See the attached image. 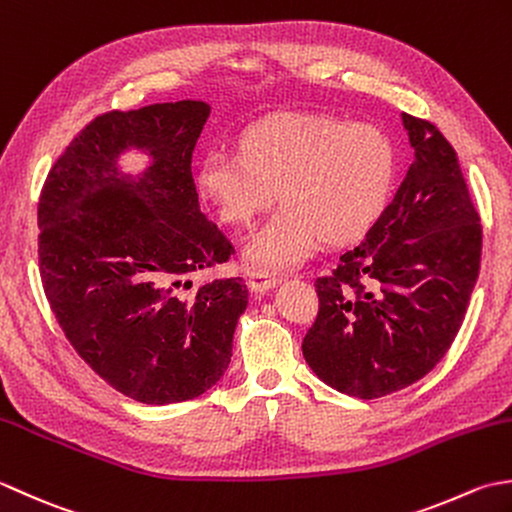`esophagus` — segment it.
<instances>
[{
    "mask_svg": "<svg viewBox=\"0 0 512 512\" xmlns=\"http://www.w3.org/2000/svg\"><path fill=\"white\" fill-rule=\"evenodd\" d=\"M247 285L252 291H256V294H263V291L271 289L276 283L278 278L274 274H269V271H258V269H247Z\"/></svg>",
    "mask_w": 512,
    "mask_h": 512,
    "instance_id": "1",
    "label": "esophagus"
}]
</instances>
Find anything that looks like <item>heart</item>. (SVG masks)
I'll return each instance as SVG.
<instances>
[{"label": "heart", "instance_id": "b5f03b06", "mask_svg": "<svg viewBox=\"0 0 512 512\" xmlns=\"http://www.w3.org/2000/svg\"><path fill=\"white\" fill-rule=\"evenodd\" d=\"M395 152L373 125L280 114L254 125L241 150H210L198 190L227 225L243 227L276 201L285 205L245 245L252 263L294 267L318 236L340 245L360 238L389 203Z\"/></svg>", "mask_w": 512, "mask_h": 512}]
</instances>
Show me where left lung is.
<instances>
[{
  "label": "left lung",
  "mask_w": 512,
  "mask_h": 512,
  "mask_svg": "<svg viewBox=\"0 0 512 512\" xmlns=\"http://www.w3.org/2000/svg\"><path fill=\"white\" fill-rule=\"evenodd\" d=\"M415 150L362 241L316 278L302 356L331 389L373 400L424 378L460 331L482 260V223L453 145L402 114Z\"/></svg>",
  "instance_id": "8db88e82"
}]
</instances>
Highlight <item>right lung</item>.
<instances>
[{"mask_svg":"<svg viewBox=\"0 0 512 512\" xmlns=\"http://www.w3.org/2000/svg\"><path fill=\"white\" fill-rule=\"evenodd\" d=\"M210 117L203 101L110 110L81 128L52 165L37 205L39 276L72 349L112 389L143 404L198 398L223 378L243 278L205 280L232 243L198 207L192 152ZM128 144L155 165L121 180Z\"/></svg>","mask_w":512,"mask_h":512,"instance_id":"add662e5","label":"right lung"}]
</instances>
